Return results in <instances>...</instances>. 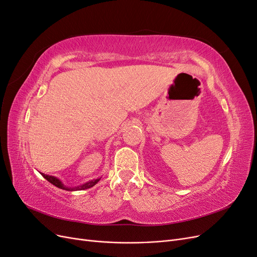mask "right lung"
<instances>
[{
	"label": "right lung",
	"instance_id": "add662e5",
	"mask_svg": "<svg viewBox=\"0 0 257 257\" xmlns=\"http://www.w3.org/2000/svg\"><path fill=\"white\" fill-rule=\"evenodd\" d=\"M41 175L46 179V180H48L50 183H52L53 185H56L57 188L62 189V190H66V191H81V190H85V189H90V188H92V186H94L100 180V178H97V179H93V180H91L89 182H85V183H83L81 185H78V186H68V185H65L57 177L45 175L43 173H41Z\"/></svg>",
	"mask_w": 257,
	"mask_h": 257
}]
</instances>
